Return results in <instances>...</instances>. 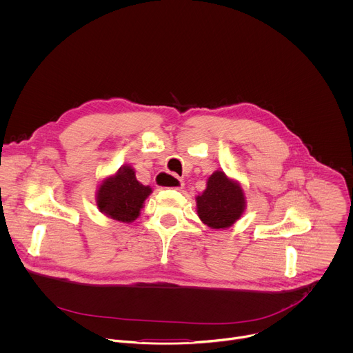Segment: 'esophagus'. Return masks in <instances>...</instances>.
<instances>
[{
	"label": "esophagus",
	"instance_id": "obj_1",
	"mask_svg": "<svg viewBox=\"0 0 353 353\" xmlns=\"http://www.w3.org/2000/svg\"><path fill=\"white\" fill-rule=\"evenodd\" d=\"M173 177V176H172ZM183 187H184V181L183 180H180V179H177V177H174L173 179V187H170L172 190H183Z\"/></svg>",
	"mask_w": 353,
	"mask_h": 353
}]
</instances>
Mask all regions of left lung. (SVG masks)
<instances>
[{
    "label": "left lung",
    "instance_id": "obj_1",
    "mask_svg": "<svg viewBox=\"0 0 353 353\" xmlns=\"http://www.w3.org/2000/svg\"><path fill=\"white\" fill-rule=\"evenodd\" d=\"M195 201L198 217L213 230L232 227L246 209V196L241 183L228 177L223 170H216L209 176L205 191Z\"/></svg>",
    "mask_w": 353,
    "mask_h": 353
}]
</instances>
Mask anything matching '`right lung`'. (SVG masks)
I'll return each instance as SVG.
<instances>
[{
  "mask_svg": "<svg viewBox=\"0 0 353 353\" xmlns=\"http://www.w3.org/2000/svg\"><path fill=\"white\" fill-rule=\"evenodd\" d=\"M151 192L150 185H144L136 179L134 169L125 165L101 180L96 191V206L107 217L129 224L140 216Z\"/></svg>",
  "mask_w": 353,
  "mask_h": 353,
  "instance_id": "obj_1",
  "label": "right lung"
}]
</instances>
